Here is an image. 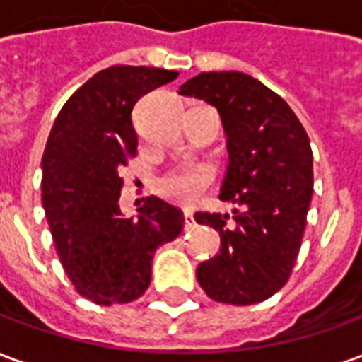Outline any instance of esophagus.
Here are the masks:
<instances>
[{
	"instance_id": "1",
	"label": "esophagus",
	"mask_w": 362,
	"mask_h": 362,
	"mask_svg": "<svg viewBox=\"0 0 362 362\" xmlns=\"http://www.w3.org/2000/svg\"><path fill=\"white\" fill-rule=\"evenodd\" d=\"M194 227H196V221H194V213L184 211V228H186V230H192Z\"/></svg>"
}]
</instances>
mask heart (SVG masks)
Returning <instances> with one entry per match:
<instances>
[{"instance_id":"1","label":"heart","mask_w":362,"mask_h":362,"mask_svg":"<svg viewBox=\"0 0 362 362\" xmlns=\"http://www.w3.org/2000/svg\"><path fill=\"white\" fill-rule=\"evenodd\" d=\"M213 182V170L205 165H186L158 178L157 192L178 205H196Z\"/></svg>"}]
</instances>
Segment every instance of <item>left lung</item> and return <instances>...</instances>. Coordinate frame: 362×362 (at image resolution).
<instances>
[{"label": "left lung", "instance_id": "1", "mask_svg": "<svg viewBox=\"0 0 362 362\" xmlns=\"http://www.w3.org/2000/svg\"><path fill=\"white\" fill-rule=\"evenodd\" d=\"M180 95L219 110L228 151L219 197L238 205L233 221L196 213L221 236L219 254L197 266V283L217 303H262L287 283L300 250L314 186L310 139L277 93L240 71L199 74Z\"/></svg>", "mask_w": 362, "mask_h": 362}]
</instances>
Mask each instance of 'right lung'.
<instances>
[{
	"label": "right lung",
	"mask_w": 362,
	"mask_h": 362,
	"mask_svg": "<svg viewBox=\"0 0 362 362\" xmlns=\"http://www.w3.org/2000/svg\"><path fill=\"white\" fill-rule=\"evenodd\" d=\"M176 71L112 66L69 96L42 157V205L75 291L90 303L126 304L147 291L155 250L184 228L178 207L151 196L137 217L119 209V170L137 153L135 103Z\"/></svg>",
	"instance_id": "obj_1"
}]
</instances>
